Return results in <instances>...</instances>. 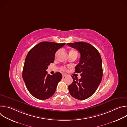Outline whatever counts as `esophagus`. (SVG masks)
I'll list each match as a JSON object with an SVG mask.
<instances>
[{
  "instance_id": "1",
  "label": "esophagus",
  "mask_w": 127,
  "mask_h": 127,
  "mask_svg": "<svg viewBox=\"0 0 127 127\" xmlns=\"http://www.w3.org/2000/svg\"><path fill=\"white\" fill-rule=\"evenodd\" d=\"M66 76H67V75H66V74H62V77H63V78H64V77H66Z\"/></svg>"
}]
</instances>
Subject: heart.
<instances>
[{"label":"heart","instance_id":"obj_1","mask_svg":"<svg viewBox=\"0 0 127 127\" xmlns=\"http://www.w3.org/2000/svg\"><path fill=\"white\" fill-rule=\"evenodd\" d=\"M58 52H57V53H56V56H57V54H58ZM70 52H76V53H77V52H76L75 51H74V50H72V51H71ZM62 69L63 70H66L65 68H64V67H62Z\"/></svg>","mask_w":127,"mask_h":127}]
</instances>
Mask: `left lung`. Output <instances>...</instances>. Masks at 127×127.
I'll use <instances>...</instances> for the list:
<instances>
[{"label": "left lung", "mask_w": 127, "mask_h": 127, "mask_svg": "<svg viewBox=\"0 0 127 127\" xmlns=\"http://www.w3.org/2000/svg\"><path fill=\"white\" fill-rule=\"evenodd\" d=\"M67 45L76 49L80 53L79 62L75 67V72L81 73V76L78 79L72 76L73 82L68 86L69 92L75 98L84 100L95 92L101 81L102 67L101 56L97 49L87 43H70Z\"/></svg>", "instance_id": "1"}]
</instances>
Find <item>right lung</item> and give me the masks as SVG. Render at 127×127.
I'll return each mask as SVG.
<instances>
[{"instance_id":"add662e5","label":"right lung","mask_w":127,"mask_h":127,"mask_svg":"<svg viewBox=\"0 0 127 127\" xmlns=\"http://www.w3.org/2000/svg\"><path fill=\"white\" fill-rule=\"evenodd\" d=\"M65 43L42 42L36 45L28 53L23 71V78L30 93L35 98L44 100L55 93L62 79L60 72L50 75L46 69L53 63L57 51Z\"/></svg>"}]
</instances>
